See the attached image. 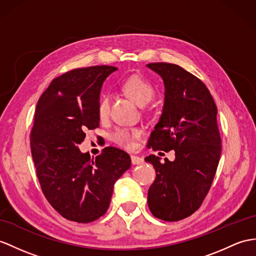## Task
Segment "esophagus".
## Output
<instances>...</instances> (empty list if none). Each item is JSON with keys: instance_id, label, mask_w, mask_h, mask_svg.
I'll return each instance as SVG.
<instances>
[{"instance_id": "34e87169", "label": "esophagus", "mask_w": 256, "mask_h": 256, "mask_svg": "<svg viewBox=\"0 0 256 256\" xmlns=\"http://www.w3.org/2000/svg\"><path fill=\"white\" fill-rule=\"evenodd\" d=\"M132 163L134 164V165H141V164H143V158H139V156H136V155H132Z\"/></svg>"}]
</instances>
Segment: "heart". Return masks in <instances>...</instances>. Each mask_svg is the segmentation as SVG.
<instances>
[{
    "label": "heart",
    "mask_w": 256,
    "mask_h": 256,
    "mask_svg": "<svg viewBox=\"0 0 256 256\" xmlns=\"http://www.w3.org/2000/svg\"><path fill=\"white\" fill-rule=\"evenodd\" d=\"M122 91L140 106H144L155 96L154 86L148 80L140 76H132L122 84ZM110 98L108 94H102L98 102V115L101 120H106L110 114ZM140 136L139 130L132 128H118L112 134V140L116 144L124 148H132L134 139Z\"/></svg>",
    "instance_id": "heart-1"
}]
</instances>
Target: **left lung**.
Segmentation results:
<instances>
[{"label":"left lung","mask_w":256,"mask_h":256,"mask_svg":"<svg viewBox=\"0 0 256 256\" xmlns=\"http://www.w3.org/2000/svg\"><path fill=\"white\" fill-rule=\"evenodd\" d=\"M146 66L165 86L163 113L148 148L175 151L172 162L165 158L160 163L153 154L146 158L156 172L148 205L155 217L177 222L201 206L215 177L222 152L217 108L206 86L182 67L170 63Z\"/></svg>","instance_id":"8db88e82"}]
</instances>
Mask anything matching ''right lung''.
Wrapping results in <instances>:
<instances>
[{"instance_id": "right-lung-1", "label": "right lung", "mask_w": 256, "mask_h": 256, "mask_svg": "<svg viewBox=\"0 0 256 256\" xmlns=\"http://www.w3.org/2000/svg\"><path fill=\"white\" fill-rule=\"evenodd\" d=\"M114 66L77 68L53 79L36 104L30 146L43 194L68 220L91 222L110 206L114 184L132 166L129 155L108 146L96 158L78 148L100 124L98 102Z\"/></svg>"}]
</instances>
